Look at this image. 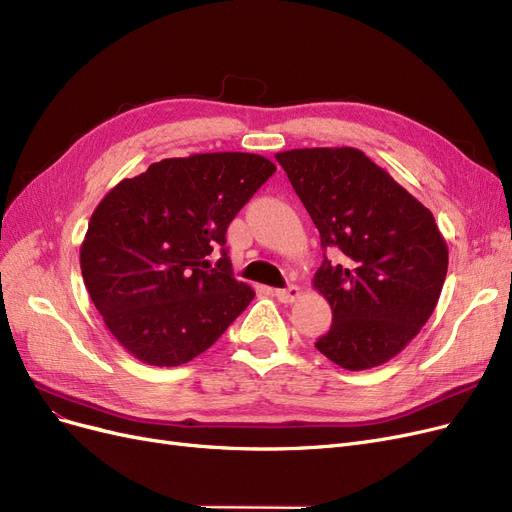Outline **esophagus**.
<instances>
[{"mask_svg": "<svg viewBox=\"0 0 512 512\" xmlns=\"http://www.w3.org/2000/svg\"><path fill=\"white\" fill-rule=\"evenodd\" d=\"M301 288L298 286H288V288H284V290H275V298L277 301H281V303H294L296 298H301Z\"/></svg>", "mask_w": 512, "mask_h": 512, "instance_id": "1", "label": "esophagus"}]
</instances>
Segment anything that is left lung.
<instances>
[{"label":"left lung","mask_w":512,"mask_h":512,"mask_svg":"<svg viewBox=\"0 0 512 512\" xmlns=\"http://www.w3.org/2000/svg\"><path fill=\"white\" fill-rule=\"evenodd\" d=\"M303 201L322 250L337 254L313 277L332 309L315 347L347 370L398 356L443 290L449 250L432 211L358 148H296L275 154Z\"/></svg>","instance_id":"left-lung-1"}]
</instances>
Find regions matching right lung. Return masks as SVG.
<instances>
[{"label":"right lung","instance_id":"obj_1","mask_svg":"<svg viewBox=\"0 0 512 512\" xmlns=\"http://www.w3.org/2000/svg\"><path fill=\"white\" fill-rule=\"evenodd\" d=\"M250 152L163 158L118 182L80 245L84 286L112 337L150 366H180L250 305L226 258V228L275 173ZM220 247L214 270L206 256Z\"/></svg>","mask_w":512,"mask_h":512}]
</instances>
